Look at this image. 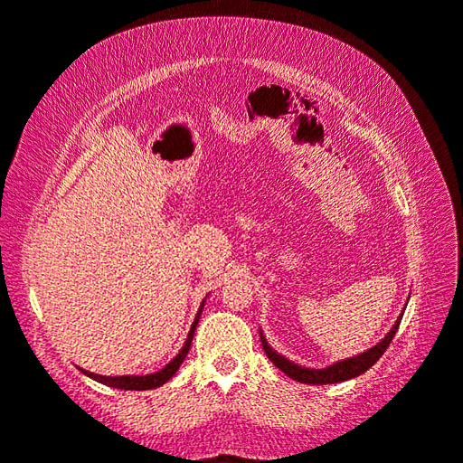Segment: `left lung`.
<instances>
[{
    "mask_svg": "<svg viewBox=\"0 0 463 463\" xmlns=\"http://www.w3.org/2000/svg\"><path fill=\"white\" fill-rule=\"evenodd\" d=\"M400 323L402 318H397V323L393 325V329H391L385 339L381 341V344H376L371 350L360 354V355H354V358H347L344 362H335V364L329 366V368H321V371H315V368H302L294 364V362H289L288 358H283L277 352H273L269 344L265 341V337L260 335V344H262V350L269 355V360L273 362V364L279 368V371L286 373L289 379H294L298 383H306V385H331V383H341V381H347V379H354V376H358L362 373H366L368 368H371L376 360L381 358L385 350L389 347L391 341H393L397 329H400Z\"/></svg>",
    "mask_w": 463,
    "mask_h": 463,
    "instance_id": "8db88e82",
    "label": "left lung"
}]
</instances>
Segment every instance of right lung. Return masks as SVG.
Returning a JSON list of instances; mask_svg holds the SVG:
<instances>
[{
    "label": "right lung",
    "mask_w": 463,
    "mask_h": 463,
    "mask_svg": "<svg viewBox=\"0 0 463 463\" xmlns=\"http://www.w3.org/2000/svg\"><path fill=\"white\" fill-rule=\"evenodd\" d=\"M203 310V306H201ZM201 310H198V317H201ZM198 317L194 318V325L190 326V333H188V339L186 344H184L182 352L175 355V358L169 362V364L163 368V371L155 373V374H146V376H103V374H92L89 371H82L90 379H95L99 383H103V385L108 387H116V389H124V391H146V389H157L161 385H165V383L172 379V376L177 373V368L186 358L188 352H190V344H192V337H194V329L198 325Z\"/></svg>",
    "instance_id": "1"
}]
</instances>
